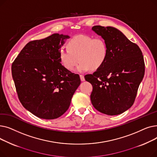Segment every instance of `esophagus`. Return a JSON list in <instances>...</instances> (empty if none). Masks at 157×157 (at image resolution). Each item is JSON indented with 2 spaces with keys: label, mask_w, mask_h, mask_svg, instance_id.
Instances as JSON below:
<instances>
[{
  "label": "esophagus",
  "mask_w": 157,
  "mask_h": 157,
  "mask_svg": "<svg viewBox=\"0 0 157 157\" xmlns=\"http://www.w3.org/2000/svg\"><path fill=\"white\" fill-rule=\"evenodd\" d=\"M80 79H81V81H84L85 80V77L83 75H80Z\"/></svg>",
  "instance_id": "obj_1"
}]
</instances>
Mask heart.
Wrapping results in <instances>:
<instances>
[{
	"label": "heart",
	"instance_id": "b5f03b06",
	"mask_svg": "<svg viewBox=\"0 0 157 157\" xmlns=\"http://www.w3.org/2000/svg\"><path fill=\"white\" fill-rule=\"evenodd\" d=\"M67 47L60 49L59 59L63 67L70 71L79 60L76 71L82 73L92 68H100L108 59V47L102 37L78 35L68 41Z\"/></svg>",
	"mask_w": 157,
	"mask_h": 157
}]
</instances>
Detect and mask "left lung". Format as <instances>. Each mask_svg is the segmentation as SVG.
I'll return each mask as SVG.
<instances>
[{"mask_svg":"<svg viewBox=\"0 0 157 157\" xmlns=\"http://www.w3.org/2000/svg\"><path fill=\"white\" fill-rule=\"evenodd\" d=\"M92 29L105 40L108 56L100 68L85 76L93 86L91 102L101 113L118 115L134 104L144 75L143 55L139 47L118 29L99 25Z\"/></svg>","mask_w":157,"mask_h":157,"instance_id":"1","label":"left lung"}]
</instances>
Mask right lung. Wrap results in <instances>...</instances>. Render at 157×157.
I'll list each match as a JSON object with an SVG mask.
<instances>
[{
  "label": "right lung",
  "instance_id": "obj_1",
  "mask_svg": "<svg viewBox=\"0 0 157 157\" xmlns=\"http://www.w3.org/2000/svg\"><path fill=\"white\" fill-rule=\"evenodd\" d=\"M68 35L53 34L30 41L12 64V76L19 100L35 116L45 120L61 117L81 83L78 74L60 63L59 50Z\"/></svg>",
  "mask_w": 157,
  "mask_h": 157
}]
</instances>
